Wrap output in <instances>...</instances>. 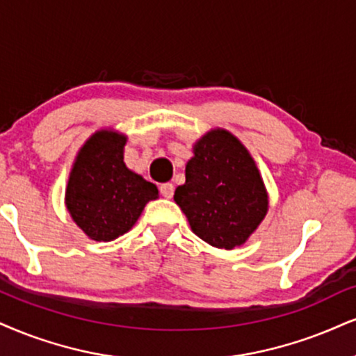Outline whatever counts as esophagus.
Instances as JSON below:
<instances>
[{"mask_svg":"<svg viewBox=\"0 0 356 356\" xmlns=\"http://www.w3.org/2000/svg\"><path fill=\"white\" fill-rule=\"evenodd\" d=\"M160 193L161 196H165V198H173L175 195V186L171 185V183H161L160 185Z\"/></svg>","mask_w":356,"mask_h":356,"instance_id":"1","label":"esophagus"}]
</instances>
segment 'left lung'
I'll return each instance as SVG.
<instances>
[{"label":"left lung","mask_w":356,"mask_h":356,"mask_svg":"<svg viewBox=\"0 0 356 356\" xmlns=\"http://www.w3.org/2000/svg\"><path fill=\"white\" fill-rule=\"evenodd\" d=\"M193 232L214 248L245 243L267 213V193L244 145L226 130H211L195 145L186 181L175 191Z\"/></svg>","instance_id":"obj_1"}]
</instances>
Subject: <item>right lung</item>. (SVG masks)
Returning a JSON list of instances; mask_svg holds the SVG:
<instances>
[{
  "label": "right lung",
  "mask_w": 356,
  "mask_h": 356,
  "mask_svg": "<svg viewBox=\"0 0 356 356\" xmlns=\"http://www.w3.org/2000/svg\"><path fill=\"white\" fill-rule=\"evenodd\" d=\"M125 137L94 134L79 152L65 190V206L76 225L94 241H113L137 222L145 204L158 198L153 183L124 163Z\"/></svg>",
  "instance_id": "add662e5"
}]
</instances>
